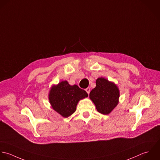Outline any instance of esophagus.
<instances>
[{
	"instance_id": "34e87169",
	"label": "esophagus",
	"mask_w": 160,
	"mask_h": 160,
	"mask_svg": "<svg viewBox=\"0 0 160 160\" xmlns=\"http://www.w3.org/2000/svg\"><path fill=\"white\" fill-rule=\"evenodd\" d=\"M85 91H86V92H87V93L89 95L90 92V88H87L85 89Z\"/></svg>"
}]
</instances>
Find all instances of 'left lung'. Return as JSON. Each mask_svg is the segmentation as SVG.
Returning <instances> with one entry per match:
<instances>
[{
    "label": "left lung",
    "mask_w": 160,
    "mask_h": 160,
    "mask_svg": "<svg viewBox=\"0 0 160 160\" xmlns=\"http://www.w3.org/2000/svg\"><path fill=\"white\" fill-rule=\"evenodd\" d=\"M120 96L118 87L103 77L98 78L96 87L90 93V99L97 111L102 114H109L118 106Z\"/></svg>",
    "instance_id": "left-lung-1"
}]
</instances>
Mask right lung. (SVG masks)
Returning <instances> with one entry per match:
<instances>
[{"instance_id":"obj_1","label":"right lung","mask_w":160,"mask_h":160,"mask_svg":"<svg viewBox=\"0 0 160 160\" xmlns=\"http://www.w3.org/2000/svg\"><path fill=\"white\" fill-rule=\"evenodd\" d=\"M88 96L87 93L77 85H70L65 80L52 86L48 98L56 112L64 118H68L75 112L79 101Z\"/></svg>"}]
</instances>
